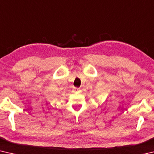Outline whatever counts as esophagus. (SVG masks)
Masks as SVG:
<instances>
[{"mask_svg": "<svg viewBox=\"0 0 154 154\" xmlns=\"http://www.w3.org/2000/svg\"><path fill=\"white\" fill-rule=\"evenodd\" d=\"M74 90H75V92H78V91L79 90V88H74Z\"/></svg>", "mask_w": 154, "mask_h": 154, "instance_id": "34e87169", "label": "esophagus"}]
</instances>
